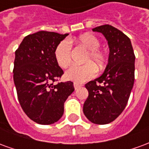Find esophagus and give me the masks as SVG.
<instances>
[{
    "mask_svg": "<svg viewBox=\"0 0 149 149\" xmlns=\"http://www.w3.org/2000/svg\"><path fill=\"white\" fill-rule=\"evenodd\" d=\"M74 89L75 90H78L79 87H81V85L80 84H79V83H74Z\"/></svg>",
    "mask_w": 149,
    "mask_h": 149,
    "instance_id": "34e87169",
    "label": "esophagus"
}]
</instances>
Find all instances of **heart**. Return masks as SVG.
I'll return each instance as SVG.
<instances>
[{
	"mask_svg": "<svg viewBox=\"0 0 149 149\" xmlns=\"http://www.w3.org/2000/svg\"><path fill=\"white\" fill-rule=\"evenodd\" d=\"M79 46L88 50L83 62L84 65H74L66 70L67 79L76 83H83L92 79L98 71H102L107 62V55L100 46V39L92 33H84L74 40ZM55 59L58 66L66 68L71 63L72 50L71 45L68 41H63L58 45L55 49Z\"/></svg>",
	"mask_w": 149,
	"mask_h": 149,
	"instance_id": "1",
	"label": "heart"
}]
</instances>
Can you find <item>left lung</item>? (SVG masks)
Segmentation results:
<instances>
[{
	"label": "left lung",
	"instance_id": "8db88e82",
	"mask_svg": "<svg viewBox=\"0 0 149 149\" xmlns=\"http://www.w3.org/2000/svg\"><path fill=\"white\" fill-rule=\"evenodd\" d=\"M102 33L110 53L103 74L85 85L88 97L83 104L85 116L95 124L112 122L123 112L135 79V54L129 38L110 25L92 29Z\"/></svg>",
	"mask_w": 149,
	"mask_h": 149
}]
</instances>
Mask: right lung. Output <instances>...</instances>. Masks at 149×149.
<instances>
[{
    "label": "right lung",
    "mask_w": 149,
    "mask_h": 149,
    "mask_svg": "<svg viewBox=\"0 0 149 149\" xmlns=\"http://www.w3.org/2000/svg\"><path fill=\"white\" fill-rule=\"evenodd\" d=\"M68 35L39 31L26 36L15 51L13 81L19 103L30 120L51 124L63 116L72 82L54 83L63 74L55 59L58 45Z\"/></svg>",
    "instance_id": "1"
}]
</instances>
